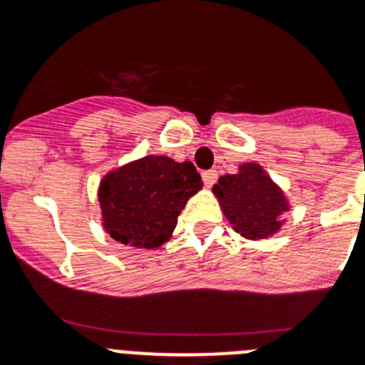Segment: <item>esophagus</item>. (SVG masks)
<instances>
[{"mask_svg": "<svg viewBox=\"0 0 365 365\" xmlns=\"http://www.w3.org/2000/svg\"><path fill=\"white\" fill-rule=\"evenodd\" d=\"M202 180L206 187H212L215 180H217V173L215 170H206V173H202Z\"/></svg>", "mask_w": 365, "mask_h": 365, "instance_id": "34e87169", "label": "esophagus"}]
</instances>
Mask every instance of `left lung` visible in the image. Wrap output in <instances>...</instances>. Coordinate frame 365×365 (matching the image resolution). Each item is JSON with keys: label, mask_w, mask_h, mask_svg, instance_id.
<instances>
[{"label": "left lung", "mask_w": 365, "mask_h": 365, "mask_svg": "<svg viewBox=\"0 0 365 365\" xmlns=\"http://www.w3.org/2000/svg\"><path fill=\"white\" fill-rule=\"evenodd\" d=\"M221 212L245 240H268L287 221L290 202L285 191L259 163H242L236 174H225L212 187Z\"/></svg>", "instance_id": "obj_1"}]
</instances>
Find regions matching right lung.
<instances>
[{"label":"right lung","mask_w":365,"mask_h":365,"mask_svg":"<svg viewBox=\"0 0 365 365\" xmlns=\"http://www.w3.org/2000/svg\"><path fill=\"white\" fill-rule=\"evenodd\" d=\"M202 189L191 161L144 155L112 168L97 189L101 225L112 240L136 250H157L173 238L178 215Z\"/></svg>","instance_id":"right-lung-1"}]
</instances>
